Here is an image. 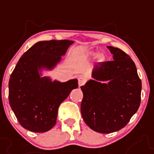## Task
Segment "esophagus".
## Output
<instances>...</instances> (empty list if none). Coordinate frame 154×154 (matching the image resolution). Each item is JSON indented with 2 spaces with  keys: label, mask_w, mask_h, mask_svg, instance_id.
Here are the masks:
<instances>
[{
  "label": "esophagus",
  "mask_w": 154,
  "mask_h": 154,
  "mask_svg": "<svg viewBox=\"0 0 154 154\" xmlns=\"http://www.w3.org/2000/svg\"><path fill=\"white\" fill-rule=\"evenodd\" d=\"M85 77H83V76H81V77H78V85H79V86H82L85 83Z\"/></svg>",
  "instance_id": "1"
}]
</instances>
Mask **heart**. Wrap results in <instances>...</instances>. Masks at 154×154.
Segmentation results:
<instances>
[{"label": "heart", "mask_w": 154, "mask_h": 154, "mask_svg": "<svg viewBox=\"0 0 154 154\" xmlns=\"http://www.w3.org/2000/svg\"><path fill=\"white\" fill-rule=\"evenodd\" d=\"M95 54H96V53H95V52L92 51L89 53V55L90 56H94ZM96 57L98 61H103V60H104V59H105V54H104L103 53H97V55L96 56Z\"/></svg>", "instance_id": "b5f03b06"}]
</instances>
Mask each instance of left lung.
<instances>
[{
	"mask_svg": "<svg viewBox=\"0 0 154 154\" xmlns=\"http://www.w3.org/2000/svg\"><path fill=\"white\" fill-rule=\"evenodd\" d=\"M107 48L113 60L95 65L93 79L81 87L82 117L90 129L101 134L122 129L141 103V82L134 62L122 49Z\"/></svg>",
	"mask_w": 154,
	"mask_h": 154,
	"instance_id": "8db88e82",
	"label": "left lung"
}]
</instances>
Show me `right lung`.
<instances>
[{"label":"right lung","mask_w":154,"mask_h":154,"mask_svg":"<svg viewBox=\"0 0 154 154\" xmlns=\"http://www.w3.org/2000/svg\"><path fill=\"white\" fill-rule=\"evenodd\" d=\"M72 44L69 40L38 42L18 60L8 82V101L25 129L35 133L51 129L59 105L78 87L77 79L60 82L42 77V71L53 69Z\"/></svg>","instance_id":"add662e5"}]
</instances>
